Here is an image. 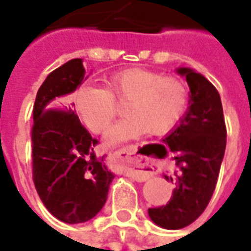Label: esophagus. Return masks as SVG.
I'll return each instance as SVG.
<instances>
[{
	"label": "esophagus",
	"mask_w": 251,
	"mask_h": 251,
	"mask_svg": "<svg viewBox=\"0 0 251 251\" xmlns=\"http://www.w3.org/2000/svg\"><path fill=\"white\" fill-rule=\"evenodd\" d=\"M136 151V145H129V147H124L120 151L114 152V156L118 160L121 167H124L130 172L133 179L137 180V181H145L153 176V168L152 165H148L147 163L134 161L131 154H134Z\"/></svg>",
	"instance_id": "34e87169"
}]
</instances>
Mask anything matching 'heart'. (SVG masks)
Instances as JSON below:
<instances>
[{
	"label": "heart",
	"mask_w": 251,
	"mask_h": 251,
	"mask_svg": "<svg viewBox=\"0 0 251 251\" xmlns=\"http://www.w3.org/2000/svg\"><path fill=\"white\" fill-rule=\"evenodd\" d=\"M126 102V117L107 133L110 145L129 141L144 133L154 136L174 130L188 104V88L175 76L145 68L113 74L106 88L83 86L75 94V107L90 130L104 133L118 114L117 103Z\"/></svg>",
	"instance_id": "obj_1"
}]
</instances>
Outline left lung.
Instances as JSON below:
<instances>
[{"label":"left lung","instance_id":"obj_1","mask_svg":"<svg viewBox=\"0 0 251 251\" xmlns=\"http://www.w3.org/2000/svg\"><path fill=\"white\" fill-rule=\"evenodd\" d=\"M188 83V110L180 124L164 138L174 153L176 188L165 205L149 208L157 226L167 230L187 227L199 218L215 191L216 180L226 149V124L221 95L214 84L191 68H177Z\"/></svg>","mask_w":251,"mask_h":251}]
</instances>
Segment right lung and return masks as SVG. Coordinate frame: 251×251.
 <instances>
[{"mask_svg": "<svg viewBox=\"0 0 251 251\" xmlns=\"http://www.w3.org/2000/svg\"><path fill=\"white\" fill-rule=\"evenodd\" d=\"M82 59H72L52 71L41 84L33 104L32 171L36 191L47 210L59 221L83 223L102 210L114 175L98 145L71 106L60 98L84 80Z\"/></svg>", "mask_w": 251, "mask_h": 251, "instance_id": "right-lung-1", "label": "right lung"}]
</instances>
